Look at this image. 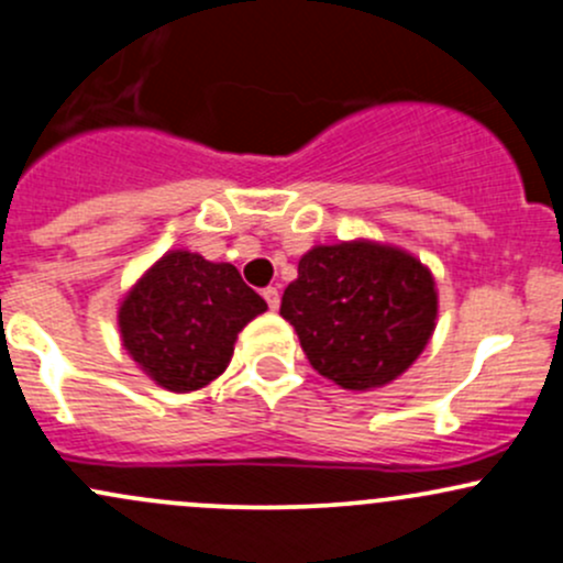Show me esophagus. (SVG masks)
Returning <instances> with one entry per match:
<instances>
[{
    "label": "esophagus",
    "mask_w": 563,
    "mask_h": 563,
    "mask_svg": "<svg viewBox=\"0 0 563 563\" xmlns=\"http://www.w3.org/2000/svg\"><path fill=\"white\" fill-rule=\"evenodd\" d=\"M264 299H266V305H269V310L272 312H275L277 310V307H280V294H277V288H264Z\"/></svg>",
    "instance_id": "1"
}]
</instances>
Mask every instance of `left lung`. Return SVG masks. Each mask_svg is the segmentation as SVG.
I'll use <instances>...</instances> for the list:
<instances>
[{
	"instance_id": "left-lung-1",
	"label": "left lung",
	"mask_w": 563,
	"mask_h": 563,
	"mask_svg": "<svg viewBox=\"0 0 563 563\" xmlns=\"http://www.w3.org/2000/svg\"><path fill=\"white\" fill-rule=\"evenodd\" d=\"M280 316L312 369L342 388H380L421 356L434 331V277L399 247L318 245L301 256Z\"/></svg>"
}]
</instances>
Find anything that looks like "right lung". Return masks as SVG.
<instances>
[{
    "instance_id": "1",
    "label": "right lung",
    "mask_w": 563,
    "mask_h": 563,
    "mask_svg": "<svg viewBox=\"0 0 563 563\" xmlns=\"http://www.w3.org/2000/svg\"><path fill=\"white\" fill-rule=\"evenodd\" d=\"M266 301L232 264L169 251L145 272L118 312L123 347L158 386L188 394L229 366L234 340Z\"/></svg>"
}]
</instances>
